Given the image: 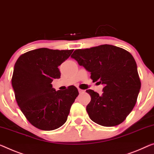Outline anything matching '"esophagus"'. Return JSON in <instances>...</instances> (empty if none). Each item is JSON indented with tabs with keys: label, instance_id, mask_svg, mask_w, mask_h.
Instances as JSON below:
<instances>
[{
	"label": "esophagus",
	"instance_id": "obj_1",
	"mask_svg": "<svg viewBox=\"0 0 154 154\" xmlns=\"http://www.w3.org/2000/svg\"><path fill=\"white\" fill-rule=\"evenodd\" d=\"M85 91L84 90H82V89H79V92L80 94H81V93H83Z\"/></svg>",
	"mask_w": 154,
	"mask_h": 154
}]
</instances>
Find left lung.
<instances>
[{
    "instance_id": "obj_1",
    "label": "left lung",
    "mask_w": 154,
    "mask_h": 154,
    "mask_svg": "<svg viewBox=\"0 0 154 154\" xmlns=\"http://www.w3.org/2000/svg\"><path fill=\"white\" fill-rule=\"evenodd\" d=\"M104 86L102 95L91 89L87 112L92 121L113 127L125 120L136 105L141 82L136 61L125 49L111 45L76 49L71 56ZM97 82V83H98Z\"/></svg>"
}]
</instances>
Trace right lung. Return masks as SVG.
<instances>
[{"instance_id": "add662e5", "label": "right lung", "mask_w": 154, "mask_h": 154, "mask_svg": "<svg viewBox=\"0 0 154 154\" xmlns=\"http://www.w3.org/2000/svg\"><path fill=\"white\" fill-rule=\"evenodd\" d=\"M73 51L34 49L21 55L14 65L11 85L16 102L26 118L38 129L51 131L65 124L79 96L73 85L65 91H56L51 84L60 78L58 67Z\"/></svg>"}]
</instances>
